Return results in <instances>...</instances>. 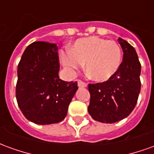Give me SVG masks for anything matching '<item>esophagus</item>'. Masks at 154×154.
I'll return each instance as SVG.
<instances>
[{
    "label": "esophagus",
    "instance_id": "obj_1",
    "mask_svg": "<svg viewBox=\"0 0 154 154\" xmlns=\"http://www.w3.org/2000/svg\"><path fill=\"white\" fill-rule=\"evenodd\" d=\"M77 86L79 87H87V84L82 80H77Z\"/></svg>",
    "mask_w": 154,
    "mask_h": 154
}]
</instances>
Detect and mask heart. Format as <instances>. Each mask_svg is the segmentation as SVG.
<instances>
[{
	"label": "heart",
	"instance_id": "heart-1",
	"mask_svg": "<svg viewBox=\"0 0 154 154\" xmlns=\"http://www.w3.org/2000/svg\"><path fill=\"white\" fill-rule=\"evenodd\" d=\"M64 67L74 72L86 63V70L93 80H109L119 70L122 63V50L116 42L97 36L77 39L72 49L62 51Z\"/></svg>",
	"mask_w": 154,
	"mask_h": 154
}]
</instances>
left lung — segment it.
I'll return each mask as SVG.
<instances>
[{
	"mask_svg": "<svg viewBox=\"0 0 154 154\" xmlns=\"http://www.w3.org/2000/svg\"><path fill=\"white\" fill-rule=\"evenodd\" d=\"M118 40L124 53L119 70L109 80L88 85V112L95 120L106 124L121 120L132 112L141 88V64L135 49L123 38Z\"/></svg>",
	"mask_w": 154,
	"mask_h": 154,
	"instance_id": "1",
	"label": "left lung"
}]
</instances>
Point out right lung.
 <instances>
[{
  "mask_svg": "<svg viewBox=\"0 0 154 154\" xmlns=\"http://www.w3.org/2000/svg\"><path fill=\"white\" fill-rule=\"evenodd\" d=\"M57 46L44 41L29 44L18 64L15 88L17 103L23 115L38 125L61 122L78 89L77 82L58 77Z\"/></svg>",
  "mask_w": 154,
  "mask_h": 154,
  "instance_id": "obj_1",
  "label": "right lung"
}]
</instances>
